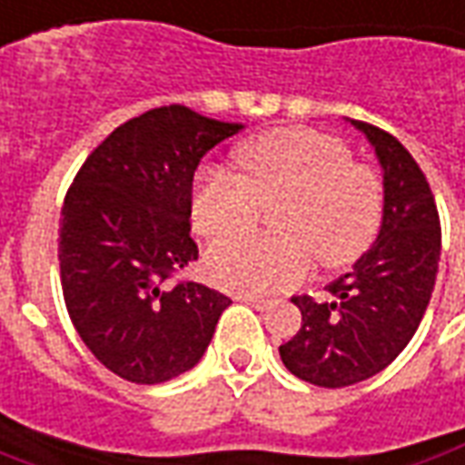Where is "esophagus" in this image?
<instances>
[{"instance_id": "34e87169", "label": "esophagus", "mask_w": 465, "mask_h": 465, "mask_svg": "<svg viewBox=\"0 0 465 465\" xmlns=\"http://www.w3.org/2000/svg\"><path fill=\"white\" fill-rule=\"evenodd\" d=\"M236 301H242V303H247L252 309H257V312H264V309H270L272 303L267 301V298H260V296H244V293H239Z\"/></svg>"}]
</instances>
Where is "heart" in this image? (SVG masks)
<instances>
[{
    "label": "heart",
    "instance_id": "1",
    "mask_svg": "<svg viewBox=\"0 0 465 465\" xmlns=\"http://www.w3.org/2000/svg\"><path fill=\"white\" fill-rule=\"evenodd\" d=\"M278 207L282 211L277 210ZM277 210L281 240H232ZM383 190L371 167L350 159L344 141L309 128H281L239 152V177L208 169L193 195V221L208 239L211 281L244 296L288 291L309 275L312 257L327 270L352 264L373 244Z\"/></svg>",
    "mask_w": 465,
    "mask_h": 465
}]
</instances>
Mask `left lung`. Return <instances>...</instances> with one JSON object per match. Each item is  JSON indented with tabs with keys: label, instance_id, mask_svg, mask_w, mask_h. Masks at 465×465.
I'll return each instance as SVG.
<instances>
[{
	"label": "left lung",
	"instance_id": "left-lung-1",
	"mask_svg": "<svg viewBox=\"0 0 465 465\" xmlns=\"http://www.w3.org/2000/svg\"><path fill=\"white\" fill-rule=\"evenodd\" d=\"M350 123L383 169L381 232L350 272L329 282L331 301L293 296L301 329L281 344L282 365L322 389L361 383L396 361L427 312L440 260V216L420 164L391 134Z\"/></svg>",
	"mask_w": 465,
	"mask_h": 465
}]
</instances>
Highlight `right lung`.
<instances>
[{"label":"right lung","mask_w":465,"mask_h":465,"mask_svg":"<svg viewBox=\"0 0 465 465\" xmlns=\"http://www.w3.org/2000/svg\"><path fill=\"white\" fill-rule=\"evenodd\" d=\"M242 123L153 107L118 125L76 172L61 208L58 264L66 312L89 352L131 383L195 368L232 298L172 281L198 260L193 174Z\"/></svg>","instance_id":"right-lung-1"}]
</instances>
